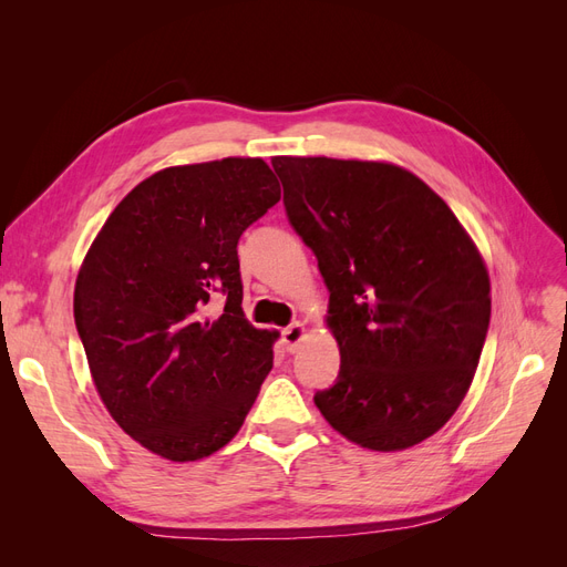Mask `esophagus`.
Masks as SVG:
<instances>
[{"label": "esophagus", "mask_w": 567, "mask_h": 567, "mask_svg": "<svg viewBox=\"0 0 567 567\" xmlns=\"http://www.w3.org/2000/svg\"><path fill=\"white\" fill-rule=\"evenodd\" d=\"M302 338H305V326H302L300 321L290 323L288 329H284V331H281V340H284V348H286V352H296V350L300 348Z\"/></svg>", "instance_id": "1"}]
</instances>
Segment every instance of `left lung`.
Masks as SVG:
<instances>
[{"label":"left lung","mask_w":567,"mask_h":567,"mask_svg":"<svg viewBox=\"0 0 567 567\" xmlns=\"http://www.w3.org/2000/svg\"><path fill=\"white\" fill-rule=\"evenodd\" d=\"M290 227L329 288L340 371L315 404L375 452L414 447L466 398L489 329V277L431 186L388 163L271 161Z\"/></svg>","instance_id":"obj_1"}]
</instances>
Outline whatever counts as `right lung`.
Segmentation results:
<instances>
[{"label": "right lung", "instance_id": "right-lung-1", "mask_svg": "<svg viewBox=\"0 0 567 567\" xmlns=\"http://www.w3.org/2000/svg\"><path fill=\"white\" fill-rule=\"evenodd\" d=\"M281 198L262 158L167 167L117 203L84 257L75 326L115 423L196 461L244 425L274 333L244 315L238 238Z\"/></svg>", "mask_w": 567, "mask_h": 567}]
</instances>
